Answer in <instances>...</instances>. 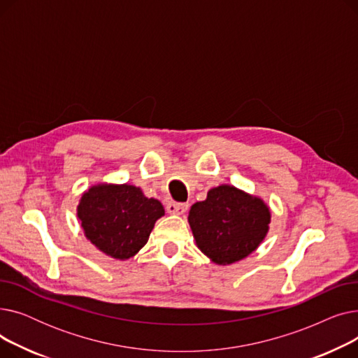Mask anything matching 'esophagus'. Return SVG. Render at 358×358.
<instances>
[{
	"instance_id": "34e87169",
	"label": "esophagus",
	"mask_w": 358,
	"mask_h": 358,
	"mask_svg": "<svg viewBox=\"0 0 358 358\" xmlns=\"http://www.w3.org/2000/svg\"><path fill=\"white\" fill-rule=\"evenodd\" d=\"M187 208H189V206H187L185 203H176V201L166 203V212L169 215H178V216L184 215Z\"/></svg>"
}]
</instances>
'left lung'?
I'll return each instance as SVG.
<instances>
[{"instance_id": "left-lung-1", "label": "left lung", "mask_w": 358, "mask_h": 358, "mask_svg": "<svg viewBox=\"0 0 358 358\" xmlns=\"http://www.w3.org/2000/svg\"><path fill=\"white\" fill-rule=\"evenodd\" d=\"M271 210L258 196L220 184L189 212L197 248L217 266L251 255L268 234Z\"/></svg>"}]
</instances>
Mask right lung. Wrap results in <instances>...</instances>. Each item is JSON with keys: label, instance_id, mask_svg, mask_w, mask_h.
I'll return each mask as SVG.
<instances>
[{"label": "right lung", "instance_id": "add662e5", "mask_svg": "<svg viewBox=\"0 0 358 358\" xmlns=\"http://www.w3.org/2000/svg\"><path fill=\"white\" fill-rule=\"evenodd\" d=\"M165 215L157 199L141 187L99 182L81 194L77 216L85 238L103 254L124 261L136 255L149 239L155 222Z\"/></svg>", "mask_w": 358, "mask_h": 358}]
</instances>
